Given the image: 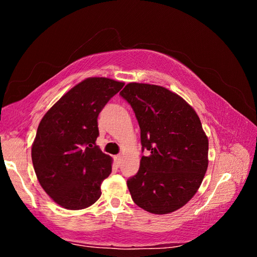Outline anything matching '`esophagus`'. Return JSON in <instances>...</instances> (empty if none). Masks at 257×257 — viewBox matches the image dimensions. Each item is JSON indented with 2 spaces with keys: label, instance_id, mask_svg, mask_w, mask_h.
<instances>
[{
  "label": "esophagus",
  "instance_id": "obj_1",
  "mask_svg": "<svg viewBox=\"0 0 257 257\" xmlns=\"http://www.w3.org/2000/svg\"><path fill=\"white\" fill-rule=\"evenodd\" d=\"M114 160H115V162H116V164H118V165H120V163H121V161H122V155H116V156H114Z\"/></svg>",
  "mask_w": 257,
  "mask_h": 257
}]
</instances>
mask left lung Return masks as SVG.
I'll list each match as a JSON object with an SVG mask.
<instances>
[{"mask_svg":"<svg viewBox=\"0 0 257 257\" xmlns=\"http://www.w3.org/2000/svg\"><path fill=\"white\" fill-rule=\"evenodd\" d=\"M120 95L141 128V167L128 179L133 201L153 214L186 205L201 186L208 165V139L197 113L162 86L129 82Z\"/></svg>","mask_w":257,"mask_h":257,"instance_id":"left-lung-1","label":"left lung"}]
</instances>
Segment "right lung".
Wrapping results in <instances>:
<instances>
[{
    "label": "right lung",
    "mask_w": 257,
    "mask_h": 257,
    "mask_svg": "<svg viewBox=\"0 0 257 257\" xmlns=\"http://www.w3.org/2000/svg\"><path fill=\"white\" fill-rule=\"evenodd\" d=\"M124 82L90 77L69 90L43 116L32 146L42 188L67 210H82L101 197L112 158L96 146L97 116Z\"/></svg>",
    "instance_id": "1"
}]
</instances>
